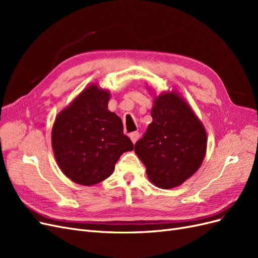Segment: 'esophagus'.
I'll use <instances>...</instances> for the list:
<instances>
[{"mask_svg":"<svg viewBox=\"0 0 258 258\" xmlns=\"http://www.w3.org/2000/svg\"><path fill=\"white\" fill-rule=\"evenodd\" d=\"M139 138H140L139 132H132V134H130V139H131V141L134 144H136V142L138 141Z\"/></svg>","mask_w":258,"mask_h":258,"instance_id":"obj_1","label":"esophagus"}]
</instances>
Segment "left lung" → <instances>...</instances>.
<instances>
[{"mask_svg": "<svg viewBox=\"0 0 258 258\" xmlns=\"http://www.w3.org/2000/svg\"><path fill=\"white\" fill-rule=\"evenodd\" d=\"M153 121L135 152L150 181L174 188L197 172L207 152V132L185 99L175 90L154 96Z\"/></svg>", "mask_w": 258, "mask_h": 258, "instance_id": "left-lung-1", "label": "left lung"}]
</instances>
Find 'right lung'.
Listing matches in <instances>:
<instances>
[{"label":"right lung","mask_w":258,"mask_h":258,"mask_svg":"<svg viewBox=\"0 0 258 258\" xmlns=\"http://www.w3.org/2000/svg\"><path fill=\"white\" fill-rule=\"evenodd\" d=\"M111 92L91 84L54 119L51 146L63 174L76 184L104 181L124 152L134 150L122 121L107 110Z\"/></svg>","instance_id":"obj_1"}]
</instances>
